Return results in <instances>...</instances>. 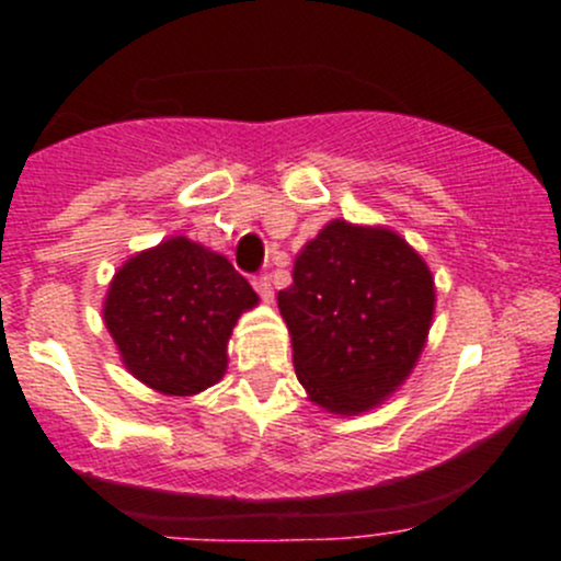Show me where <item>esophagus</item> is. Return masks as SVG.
<instances>
[{"instance_id":"esophagus-1","label":"esophagus","mask_w":561,"mask_h":561,"mask_svg":"<svg viewBox=\"0 0 561 561\" xmlns=\"http://www.w3.org/2000/svg\"><path fill=\"white\" fill-rule=\"evenodd\" d=\"M252 287L254 290H257V296L263 298L265 304H271V298H274V287H271V279L265 274H260V276H254L252 279Z\"/></svg>"}]
</instances>
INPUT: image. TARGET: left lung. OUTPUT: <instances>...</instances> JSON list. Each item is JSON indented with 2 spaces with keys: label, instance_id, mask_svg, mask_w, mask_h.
<instances>
[{
  "label": "left lung",
  "instance_id": "obj_1",
  "mask_svg": "<svg viewBox=\"0 0 561 561\" xmlns=\"http://www.w3.org/2000/svg\"><path fill=\"white\" fill-rule=\"evenodd\" d=\"M276 301L309 399L333 415H360L415 369L434 276L393 230L333 219L298 252L293 285Z\"/></svg>",
  "mask_w": 561,
  "mask_h": 561
}]
</instances>
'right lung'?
<instances>
[{
  "label": "right lung",
  "instance_id": "obj_1",
  "mask_svg": "<svg viewBox=\"0 0 561 561\" xmlns=\"http://www.w3.org/2000/svg\"><path fill=\"white\" fill-rule=\"evenodd\" d=\"M257 293L228 257L184 236L129 257L105 296V328L124 366L165 396L222 380L228 339Z\"/></svg>",
  "mask_w": 561,
  "mask_h": 561
}]
</instances>
